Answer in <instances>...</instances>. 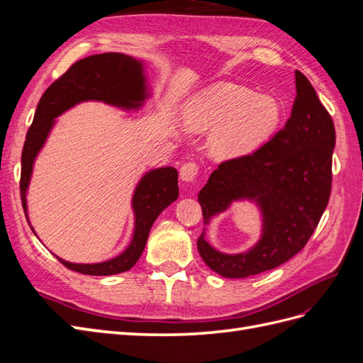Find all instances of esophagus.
<instances>
[{
  "label": "esophagus",
  "mask_w": 363,
  "mask_h": 363,
  "mask_svg": "<svg viewBox=\"0 0 363 363\" xmlns=\"http://www.w3.org/2000/svg\"><path fill=\"white\" fill-rule=\"evenodd\" d=\"M199 174V164L195 162H186L180 168V179L183 182H192Z\"/></svg>",
  "instance_id": "34e87169"
}]
</instances>
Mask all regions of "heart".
Segmentation results:
<instances>
[{"instance_id": "heart-1", "label": "heart", "mask_w": 363, "mask_h": 363, "mask_svg": "<svg viewBox=\"0 0 363 363\" xmlns=\"http://www.w3.org/2000/svg\"><path fill=\"white\" fill-rule=\"evenodd\" d=\"M280 119L281 106L274 96L216 84L189 104L183 124L192 131L215 128L208 142L212 156L228 160L256 150L276 131Z\"/></svg>"}]
</instances>
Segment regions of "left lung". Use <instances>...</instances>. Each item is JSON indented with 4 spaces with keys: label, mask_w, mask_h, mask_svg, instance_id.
I'll use <instances>...</instances> for the list:
<instances>
[{
    "label": "left lung",
    "mask_w": 363,
    "mask_h": 363,
    "mask_svg": "<svg viewBox=\"0 0 363 363\" xmlns=\"http://www.w3.org/2000/svg\"><path fill=\"white\" fill-rule=\"evenodd\" d=\"M295 87L284 127L251 155L219 163L199 194L204 225L239 200L255 201L263 216L262 238L247 252L224 255L207 242L206 232L200 235L201 259L223 277L255 276L294 257L311 239L330 199L333 121L300 71H295Z\"/></svg>",
    "instance_id": "left-lung-1"
}]
</instances>
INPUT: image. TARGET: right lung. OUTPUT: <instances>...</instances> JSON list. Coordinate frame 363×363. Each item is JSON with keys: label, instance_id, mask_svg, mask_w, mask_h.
<instances>
[{"label": "right lung", "instance_id": "right-lung-1", "mask_svg": "<svg viewBox=\"0 0 363 363\" xmlns=\"http://www.w3.org/2000/svg\"><path fill=\"white\" fill-rule=\"evenodd\" d=\"M144 67L121 52L95 54L75 62L54 82L38 104L21 156V200L27 215V189L33 163L45 144L54 119L82 101H103L116 107L139 108L148 96ZM179 172L172 167L148 171L138 183L131 206L135 211L133 239L119 256L101 263H71L57 257L68 269L86 276H113L133 268L145 248L156 218L179 196ZM33 230V228H31Z\"/></svg>", "mask_w": 363, "mask_h": 363}]
</instances>
